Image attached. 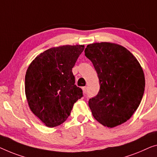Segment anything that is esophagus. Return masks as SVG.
Instances as JSON below:
<instances>
[{
    "label": "esophagus",
    "instance_id": "esophagus-1",
    "mask_svg": "<svg viewBox=\"0 0 157 157\" xmlns=\"http://www.w3.org/2000/svg\"><path fill=\"white\" fill-rule=\"evenodd\" d=\"M83 92L85 94H86L87 92V86H83Z\"/></svg>",
    "mask_w": 157,
    "mask_h": 157
}]
</instances>
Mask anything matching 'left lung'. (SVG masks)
<instances>
[{"mask_svg":"<svg viewBox=\"0 0 157 157\" xmlns=\"http://www.w3.org/2000/svg\"><path fill=\"white\" fill-rule=\"evenodd\" d=\"M85 53L99 80V92L89 100L94 118L109 128L125 123L144 94L145 79L139 62L127 48L108 42L89 44Z\"/></svg>","mask_w":157,"mask_h":157,"instance_id":"obj_1","label":"left lung"}]
</instances>
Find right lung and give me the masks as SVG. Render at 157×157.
Instances as JSON below:
<instances>
[{"instance_id":"1","label":"right lung","mask_w":157,"mask_h":157,"mask_svg":"<svg viewBox=\"0 0 157 157\" xmlns=\"http://www.w3.org/2000/svg\"><path fill=\"white\" fill-rule=\"evenodd\" d=\"M82 45L49 48L31 63L25 75V94L31 111L46 126L53 128L71 115L83 97L75 85L72 67L85 49Z\"/></svg>"}]
</instances>
